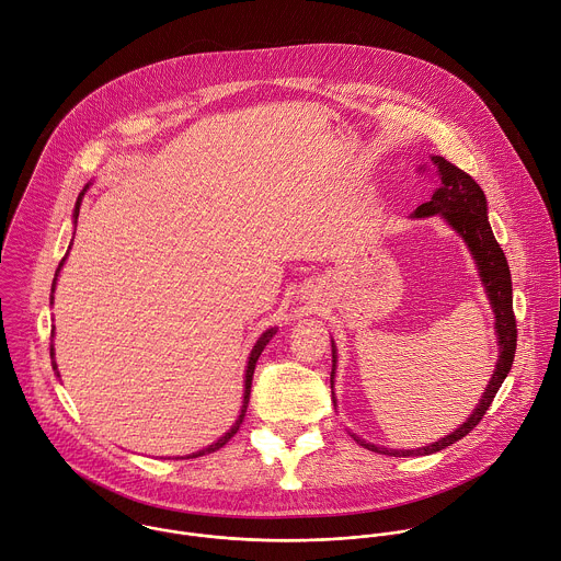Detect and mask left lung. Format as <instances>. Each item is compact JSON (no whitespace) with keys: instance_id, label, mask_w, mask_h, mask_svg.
Listing matches in <instances>:
<instances>
[{"instance_id":"obj_1","label":"left lung","mask_w":561,"mask_h":561,"mask_svg":"<svg viewBox=\"0 0 561 561\" xmlns=\"http://www.w3.org/2000/svg\"><path fill=\"white\" fill-rule=\"evenodd\" d=\"M421 171H425V167H421ZM430 171L436 175V192L430 198V203H423L414 216L416 218H427V216H440L447 220V225L454 227V231H458L462 236V240L467 242L484 290L489 295L491 308L495 312V332H497V345H500V358L495 363V371L493 377L478 403V408L473 410V414L467 419V423H462L456 432H451L449 436L440 438L438 443H432L427 447L421 449H386V447H377L371 443L360 440L358 436H354V440L377 454H390V456H430L434 451H440L454 443H458L460 438H465L486 414V410L491 408L500 386L504 383L508 369L513 365V356H515V345H517V325H515V314H513V288H511V271L506 264V257L491 231L489 218H486V198L484 192L480 190V184L462 169H458L456 164H451L449 160H445L443 156H432V164ZM334 369H336V347L332 341V371H330V386L334 388Z\"/></svg>"}]
</instances>
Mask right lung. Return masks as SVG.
<instances>
[{
  "mask_svg": "<svg viewBox=\"0 0 561 561\" xmlns=\"http://www.w3.org/2000/svg\"><path fill=\"white\" fill-rule=\"evenodd\" d=\"M88 192V186L85 190L79 194V198H77V205H75V225H77V218H79V207H81V201H83V194ZM68 255V253H66ZM64 262H66V257L61 260V264H59V268H57V273H55V279H53V293H55V286H57V277H59V271H61V266H64ZM50 299H55V297H50ZM53 304V301H50ZM277 330L275 328H268L260 339H257V343L253 345V350H251V356H249V363H247V379H244V401H242V410H240V416H238V421L233 423V427L218 440V443H214V445H209L207 449H201V451H196V454H192V458H198V456H205V454H211V451H218L220 447H225L236 434H238V430H240V425H242V421H244V414H247V408H249V397H251V383H253V371H255V363H257V358H260V354H262V350L266 347V343L273 339V334H275ZM53 356V369H57V363H55V352L50 354ZM59 377V375H57Z\"/></svg>",
  "mask_w": 561,
  "mask_h": 561,
  "instance_id": "obj_1",
  "label": "right lung"
}]
</instances>
